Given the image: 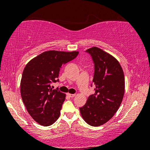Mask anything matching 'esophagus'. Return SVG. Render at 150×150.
<instances>
[{"mask_svg": "<svg viewBox=\"0 0 150 150\" xmlns=\"http://www.w3.org/2000/svg\"><path fill=\"white\" fill-rule=\"evenodd\" d=\"M67 96H69V98H74L75 96V94H71V93H67Z\"/></svg>", "mask_w": 150, "mask_h": 150, "instance_id": "1", "label": "esophagus"}]
</instances>
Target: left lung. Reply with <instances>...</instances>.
Segmentation results:
<instances>
[{"label": "left lung", "mask_w": 150, "mask_h": 150, "mask_svg": "<svg viewBox=\"0 0 150 150\" xmlns=\"http://www.w3.org/2000/svg\"><path fill=\"white\" fill-rule=\"evenodd\" d=\"M94 65L93 83L95 93L80 108L84 120L92 126H99L110 120L117 111L124 94V71L120 63L101 49L93 47L86 50Z\"/></svg>", "instance_id": "1"}]
</instances>
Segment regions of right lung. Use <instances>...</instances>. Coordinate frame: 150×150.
Segmentation results:
<instances>
[{"mask_svg": "<svg viewBox=\"0 0 150 150\" xmlns=\"http://www.w3.org/2000/svg\"><path fill=\"white\" fill-rule=\"evenodd\" d=\"M78 54L79 52L47 51L26 64L20 82V93L28 112L39 124L50 126L59 118L65 94L59 89H52L51 84L59 81L61 67Z\"/></svg>", "mask_w": 150, "mask_h": 150, "instance_id": "obj_1", "label": "right lung"}]
</instances>
